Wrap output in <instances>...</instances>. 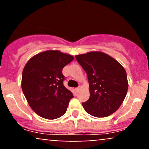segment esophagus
I'll list each match as a JSON object with an SVG mask.
<instances>
[{"instance_id": "34e87169", "label": "esophagus", "mask_w": 149, "mask_h": 149, "mask_svg": "<svg viewBox=\"0 0 149 149\" xmlns=\"http://www.w3.org/2000/svg\"><path fill=\"white\" fill-rule=\"evenodd\" d=\"M80 87H78V88H75V90H76V92H78L80 90Z\"/></svg>"}]
</instances>
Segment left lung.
<instances>
[{"instance_id":"1","label":"left lung","mask_w":149,"mask_h":149,"mask_svg":"<svg viewBox=\"0 0 149 149\" xmlns=\"http://www.w3.org/2000/svg\"><path fill=\"white\" fill-rule=\"evenodd\" d=\"M88 75L90 96L82 103L91 116L103 118L118 109L128 89L127 73L116 59L102 52H90L76 56Z\"/></svg>"}]
</instances>
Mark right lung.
Listing matches in <instances>:
<instances>
[{
	"label": "right lung",
	"mask_w": 149,
	"mask_h": 149,
	"mask_svg": "<svg viewBox=\"0 0 149 149\" xmlns=\"http://www.w3.org/2000/svg\"><path fill=\"white\" fill-rule=\"evenodd\" d=\"M73 56L47 50L31 58L24 68L22 89L30 107L44 118L53 120L66 113L73 95L64 87L62 69Z\"/></svg>",
	"instance_id": "add662e5"
}]
</instances>
